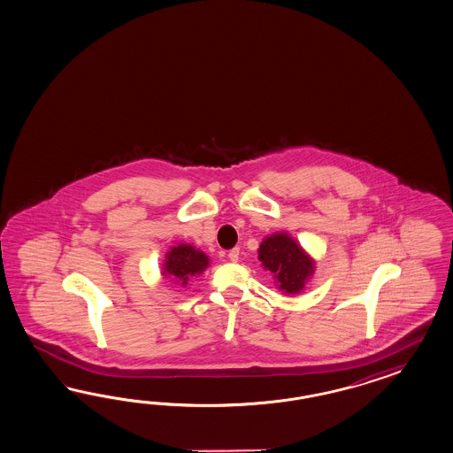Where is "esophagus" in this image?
<instances>
[{
  "instance_id": "1",
  "label": "esophagus",
  "mask_w": 453,
  "mask_h": 453,
  "mask_svg": "<svg viewBox=\"0 0 453 453\" xmlns=\"http://www.w3.org/2000/svg\"><path fill=\"white\" fill-rule=\"evenodd\" d=\"M227 257H229L231 262H237V260H239V247L233 249V250L229 252V256H227Z\"/></svg>"
}]
</instances>
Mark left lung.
Instances as JSON below:
<instances>
[{
    "instance_id": "obj_1",
    "label": "left lung",
    "mask_w": 453,
    "mask_h": 453,
    "mask_svg": "<svg viewBox=\"0 0 453 453\" xmlns=\"http://www.w3.org/2000/svg\"><path fill=\"white\" fill-rule=\"evenodd\" d=\"M258 260L283 294H300L315 272L313 258L287 233L265 237L258 247Z\"/></svg>"
}]
</instances>
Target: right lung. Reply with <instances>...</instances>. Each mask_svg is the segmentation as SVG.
Here are the masks:
<instances>
[{
	"instance_id": "add662e5",
	"label": "right lung",
	"mask_w": 453,
	"mask_h": 453,
	"mask_svg": "<svg viewBox=\"0 0 453 453\" xmlns=\"http://www.w3.org/2000/svg\"><path fill=\"white\" fill-rule=\"evenodd\" d=\"M209 257L195 249L193 245L180 244L172 247L163 264V275L176 283L186 285L191 277H196L208 269Z\"/></svg>"
}]
</instances>
